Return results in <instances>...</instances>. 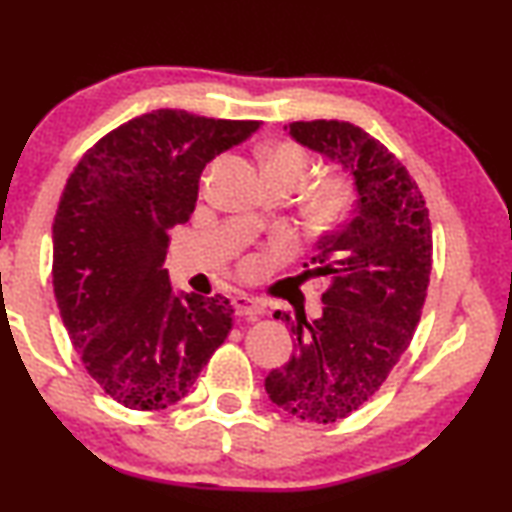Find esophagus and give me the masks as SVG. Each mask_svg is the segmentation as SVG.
<instances>
[{
    "mask_svg": "<svg viewBox=\"0 0 512 512\" xmlns=\"http://www.w3.org/2000/svg\"><path fill=\"white\" fill-rule=\"evenodd\" d=\"M232 304L236 315H243V318H257V315H262V304L257 299L248 297V294H236Z\"/></svg>",
    "mask_w": 512,
    "mask_h": 512,
    "instance_id": "1",
    "label": "esophagus"
}]
</instances>
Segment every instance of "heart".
Masks as SVG:
<instances>
[{
    "label": "heart",
    "mask_w": 512,
    "mask_h": 512,
    "mask_svg": "<svg viewBox=\"0 0 512 512\" xmlns=\"http://www.w3.org/2000/svg\"><path fill=\"white\" fill-rule=\"evenodd\" d=\"M311 167V155L304 146L294 141H278L264 150V169L271 181H290L297 185L306 176ZM355 201V185L348 176H331L320 181L308 194V206H311L313 218L322 225L341 220ZM248 273H257V259L246 262Z\"/></svg>",
    "instance_id": "heart-1"
}]
</instances>
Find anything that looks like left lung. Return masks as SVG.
<instances>
[{
	"instance_id": "1",
	"label": "left lung",
	"mask_w": 512,
	"mask_h": 512,
	"mask_svg": "<svg viewBox=\"0 0 512 512\" xmlns=\"http://www.w3.org/2000/svg\"><path fill=\"white\" fill-rule=\"evenodd\" d=\"M290 134L343 164L359 194L352 218L322 236L313 269L299 276H327L322 318L273 315L297 343L264 380L285 413L329 424L362 408L413 341L429 287L431 222L408 169L362 127L311 120L292 122Z\"/></svg>"
}]
</instances>
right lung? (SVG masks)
<instances>
[{"label": "right lung", "mask_w": 512, "mask_h": 512, "mask_svg": "<svg viewBox=\"0 0 512 512\" xmlns=\"http://www.w3.org/2000/svg\"><path fill=\"white\" fill-rule=\"evenodd\" d=\"M257 129V120L143 113L102 136L64 185L53 222L57 308L85 371L125 408L187 397L232 331L227 297H176L162 266L201 171Z\"/></svg>", "instance_id": "1"}]
</instances>
